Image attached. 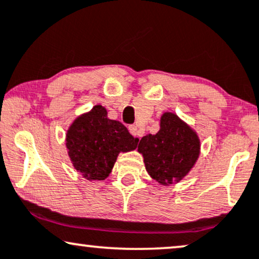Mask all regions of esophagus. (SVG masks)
Here are the masks:
<instances>
[{
	"mask_svg": "<svg viewBox=\"0 0 259 259\" xmlns=\"http://www.w3.org/2000/svg\"><path fill=\"white\" fill-rule=\"evenodd\" d=\"M129 132L134 137H141V136H142V130H141L137 125H130L129 126Z\"/></svg>",
	"mask_w": 259,
	"mask_h": 259,
	"instance_id": "esophagus-1",
	"label": "esophagus"
}]
</instances>
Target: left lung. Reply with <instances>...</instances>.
Masks as SVG:
<instances>
[{
  "instance_id": "8db88e82",
  "label": "left lung",
  "mask_w": 259,
  "mask_h": 259,
  "mask_svg": "<svg viewBox=\"0 0 259 259\" xmlns=\"http://www.w3.org/2000/svg\"><path fill=\"white\" fill-rule=\"evenodd\" d=\"M200 139L191 125L177 113L163 112L160 130L155 135H146L140 141L148 174L160 185L178 184L187 175L200 155Z\"/></svg>"
}]
</instances>
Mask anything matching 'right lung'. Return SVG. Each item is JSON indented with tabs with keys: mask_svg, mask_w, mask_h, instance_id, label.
<instances>
[{
	"mask_svg": "<svg viewBox=\"0 0 259 259\" xmlns=\"http://www.w3.org/2000/svg\"><path fill=\"white\" fill-rule=\"evenodd\" d=\"M65 141L72 165L89 181L105 180L118 154L135 150L139 143L122 123L108 118L99 104L72 122Z\"/></svg>",
	"mask_w": 259,
	"mask_h": 259,
	"instance_id": "1",
	"label": "right lung"
}]
</instances>
